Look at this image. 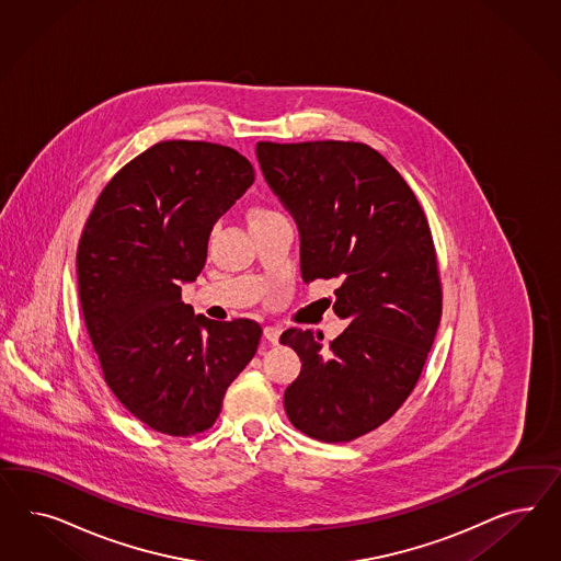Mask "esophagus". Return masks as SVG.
<instances>
[{"label": "esophagus", "mask_w": 561, "mask_h": 561, "mask_svg": "<svg viewBox=\"0 0 561 561\" xmlns=\"http://www.w3.org/2000/svg\"><path fill=\"white\" fill-rule=\"evenodd\" d=\"M279 327H273V324H267L265 329H263V335H265V340L270 341V343H277L279 340Z\"/></svg>", "instance_id": "obj_1"}]
</instances>
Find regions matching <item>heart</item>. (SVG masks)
I'll use <instances>...</instances> for the list:
<instances>
[{
	"instance_id": "b5f03b06",
	"label": "heart",
	"mask_w": 561,
	"mask_h": 561,
	"mask_svg": "<svg viewBox=\"0 0 561 561\" xmlns=\"http://www.w3.org/2000/svg\"><path fill=\"white\" fill-rule=\"evenodd\" d=\"M263 214H270V211H265V209H255V211L251 214V218H256V216H263Z\"/></svg>"
}]
</instances>
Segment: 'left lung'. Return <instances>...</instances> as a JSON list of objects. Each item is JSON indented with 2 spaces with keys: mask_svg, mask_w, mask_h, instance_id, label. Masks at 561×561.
Instances as JSON below:
<instances>
[{
  "mask_svg": "<svg viewBox=\"0 0 561 561\" xmlns=\"http://www.w3.org/2000/svg\"><path fill=\"white\" fill-rule=\"evenodd\" d=\"M256 158L296 221L305 284L335 277L333 310L347 321L331 345L310 329L282 333L279 343L302 362L284 408L310 438L356 440L403 405L440 324V277L424 209L366 144L259 141Z\"/></svg>",
  "mask_w": 561,
  "mask_h": 561,
  "instance_id": "left-lung-1",
  "label": "left lung"
}]
</instances>
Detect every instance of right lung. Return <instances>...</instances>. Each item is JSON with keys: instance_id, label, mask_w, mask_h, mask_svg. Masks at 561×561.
<instances>
[{"instance_id": "obj_1", "label": "right lung", "mask_w": 561, "mask_h": 561, "mask_svg": "<svg viewBox=\"0 0 561 561\" xmlns=\"http://www.w3.org/2000/svg\"><path fill=\"white\" fill-rule=\"evenodd\" d=\"M253 183V164L232 148L160 141L111 179L85 221V329L108 389L156 432L211 427L230 382L255 356V321H209L181 298L205 267L216 221Z\"/></svg>"}]
</instances>
